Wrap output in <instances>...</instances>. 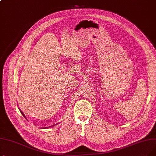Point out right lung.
<instances>
[{
  "label": "right lung",
  "instance_id": "add662e5",
  "mask_svg": "<svg viewBox=\"0 0 156 156\" xmlns=\"http://www.w3.org/2000/svg\"><path fill=\"white\" fill-rule=\"evenodd\" d=\"M19 110H20V112H21V114H22V115H23V116H24V118H26V119H27V118H26V116H24V113H23V112H22V111H21V109H20V108H19ZM55 125H53V126H55ZM51 126H48V127H45V128H44V129H45V128H50V127H51Z\"/></svg>",
  "mask_w": 156,
  "mask_h": 156
}]
</instances>
